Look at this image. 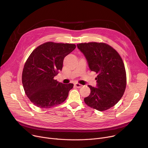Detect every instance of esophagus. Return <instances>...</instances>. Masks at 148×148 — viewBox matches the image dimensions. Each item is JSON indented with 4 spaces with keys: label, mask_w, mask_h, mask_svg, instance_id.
Wrapping results in <instances>:
<instances>
[{
    "label": "esophagus",
    "mask_w": 148,
    "mask_h": 148,
    "mask_svg": "<svg viewBox=\"0 0 148 148\" xmlns=\"http://www.w3.org/2000/svg\"><path fill=\"white\" fill-rule=\"evenodd\" d=\"M74 86H75V87H76L78 88H81L82 86V85H81V84H80L79 83H77V82L74 84Z\"/></svg>",
    "instance_id": "1"
}]
</instances>
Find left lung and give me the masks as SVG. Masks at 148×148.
Listing matches in <instances>:
<instances>
[{
	"label": "left lung",
	"mask_w": 148,
	"mask_h": 148,
	"mask_svg": "<svg viewBox=\"0 0 148 148\" xmlns=\"http://www.w3.org/2000/svg\"><path fill=\"white\" fill-rule=\"evenodd\" d=\"M85 56L89 67L97 74V88L88 86L90 95L84 102L90 107L99 111L107 110L118 102L126 86L124 63L119 53L105 43L89 42L77 45Z\"/></svg>",
	"instance_id": "8db88e82"
}]
</instances>
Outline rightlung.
Listing matches in <instances>:
<instances>
[{
  "label": "right lung",
  "instance_id": "right-lung-1",
  "mask_svg": "<svg viewBox=\"0 0 148 148\" xmlns=\"http://www.w3.org/2000/svg\"><path fill=\"white\" fill-rule=\"evenodd\" d=\"M76 47L74 44L49 41L38 46L27 59L22 84L30 101L40 108H50L62 103L73 84L58 82L54 77L61 71L64 57Z\"/></svg>",
  "mask_w": 148,
  "mask_h": 148
}]
</instances>
